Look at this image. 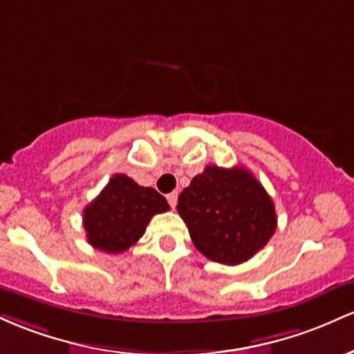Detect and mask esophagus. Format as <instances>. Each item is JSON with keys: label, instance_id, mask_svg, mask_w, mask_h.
<instances>
[{"label": "esophagus", "instance_id": "obj_1", "mask_svg": "<svg viewBox=\"0 0 354 354\" xmlns=\"http://www.w3.org/2000/svg\"><path fill=\"white\" fill-rule=\"evenodd\" d=\"M167 202H169L170 204V207H176L177 205V192H170V194H167Z\"/></svg>", "mask_w": 354, "mask_h": 354}]
</instances>
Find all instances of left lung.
<instances>
[{"label":"left lung","mask_w":354,"mask_h":354,"mask_svg":"<svg viewBox=\"0 0 354 354\" xmlns=\"http://www.w3.org/2000/svg\"><path fill=\"white\" fill-rule=\"evenodd\" d=\"M177 210L194 245L214 263H245L277 225L272 198L244 167L207 165L178 196Z\"/></svg>","instance_id":"1"}]
</instances>
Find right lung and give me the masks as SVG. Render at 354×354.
Returning <instances> with one entry per match:
<instances>
[{"instance_id":"add662e5","label":"right lung","mask_w":354,"mask_h":354,"mask_svg":"<svg viewBox=\"0 0 354 354\" xmlns=\"http://www.w3.org/2000/svg\"><path fill=\"white\" fill-rule=\"evenodd\" d=\"M170 205L156 189L142 187L124 174H117L105 189L83 209L86 241L103 252H124L144 236L156 214Z\"/></svg>"}]
</instances>
